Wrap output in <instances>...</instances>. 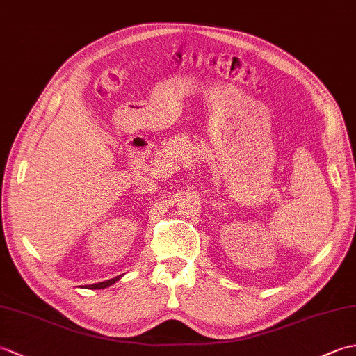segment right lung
<instances>
[{
    "label": "right lung",
    "instance_id": "obj_1",
    "mask_svg": "<svg viewBox=\"0 0 356 356\" xmlns=\"http://www.w3.org/2000/svg\"><path fill=\"white\" fill-rule=\"evenodd\" d=\"M119 278H120V275H119V277H115V278H111V280H107V282H102V283L88 284L87 287H88V289H104V287H108V286H111L113 283H116Z\"/></svg>",
    "mask_w": 356,
    "mask_h": 356
}]
</instances>
